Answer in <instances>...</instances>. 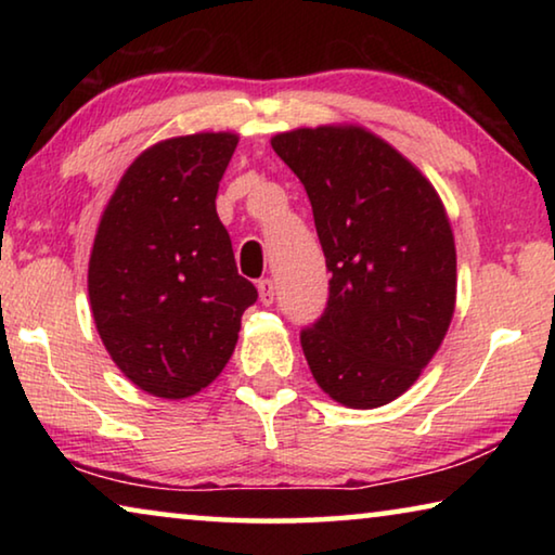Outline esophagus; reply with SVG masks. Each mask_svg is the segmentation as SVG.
<instances>
[{
	"label": "esophagus",
	"instance_id": "esophagus-1",
	"mask_svg": "<svg viewBox=\"0 0 555 555\" xmlns=\"http://www.w3.org/2000/svg\"><path fill=\"white\" fill-rule=\"evenodd\" d=\"M257 288H259V300H261V304H264V306L274 304V298H276L274 281H271V279H261L259 284H257Z\"/></svg>",
	"mask_w": 555,
	"mask_h": 555
}]
</instances>
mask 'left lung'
Returning a JSON list of instances; mask_svg holds the SVG:
<instances>
[{
  "mask_svg": "<svg viewBox=\"0 0 555 555\" xmlns=\"http://www.w3.org/2000/svg\"><path fill=\"white\" fill-rule=\"evenodd\" d=\"M271 146L313 208L331 296L300 331L327 397L377 409L438 352L455 311V240L436 188L397 149L352 125L276 134Z\"/></svg>",
  "mask_w": 555,
  "mask_h": 555,
  "instance_id": "obj_1",
  "label": "left lung"
}]
</instances>
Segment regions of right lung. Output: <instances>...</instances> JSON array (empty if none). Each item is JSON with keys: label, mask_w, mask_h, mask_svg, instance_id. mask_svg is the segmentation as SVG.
<instances>
[{"label": "right lung", "mask_w": 555, "mask_h": 555, "mask_svg": "<svg viewBox=\"0 0 555 555\" xmlns=\"http://www.w3.org/2000/svg\"><path fill=\"white\" fill-rule=\"evenodd\" d=\"M237 142L232 131H201L149 146L98 224L92 318L112 362L154 397L185 399L208 387L257 300L215 210Z\"/></svg>", "instance_id": "right-lung-1"}]
</instances>
